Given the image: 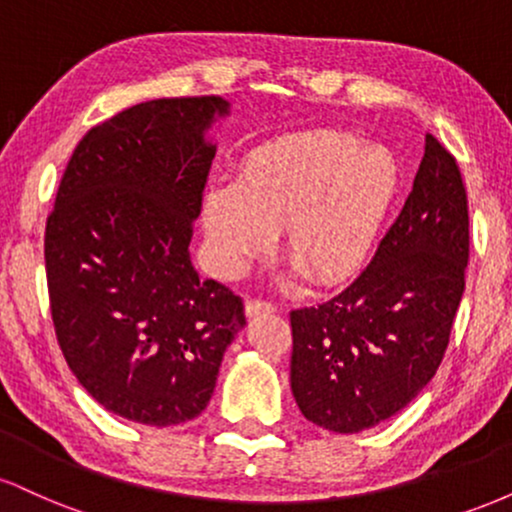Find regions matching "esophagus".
Listing matches in <instances>:
<instances>
[{"label": "esophagus", "mask_w": 512, "mask_h": 512, "mask_svg": "<svg viewBox=\"0 0 512 512\" xmlns=\"http://www.w3.org/2000/svg\"><path fill=\"white\" fill-rule=\"evenodd\" d=\"M269 313H276V305L267 303V301H260V298H250V301L245 303V315H248V317L269 315Z\"/></svg>", "instance_id": "obj_1"}]
</instances>
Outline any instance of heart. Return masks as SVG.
Instances as JSON below:
<instances>
[{
  "mask_svg": "<svg viewBox=\"0 0 512 512\" xmlns=\"http://www.w3.org/2000/svg\"><path fill=\"white\" fill-rule=\"evenodd\" d=\"M402 170L387 146L337 129L291 134L245 158L238 185L204 197L214 272L238 279L284 228V252L315 284L334 286L366 264L395 204Z\"/></svg>",
  "mask_w": 512,
  "mask_h": 512,
  "instance_id": "heart-1",
  "label": "heart"
}]
</instances>
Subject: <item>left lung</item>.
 Masks as SVG:
<instances>
[{
	"mask_svg": "<svg viewBox=\"0 0 512 512\" xmlns=\"http://www.w3.org/2000/svg\"><path fill=\"white\" fill-rule=\"evenodd\" d=\"M469 260V209L455 156L426 154L397 221L354 284L291 310V392L308 421L358 433L431 383L450 342Z\"/></svg>",
	"mask_w": 512,
	"mask_h": 512,
	"instance_id": "left-lung-1",
	"label": "left lung"
}]
</instances>
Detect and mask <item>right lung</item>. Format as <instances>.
<instances>
[{
	"label": "right lung",
	"mask_w": 512,
	"mask_h": 512,
	"mask_svg": "<svg viewBox=\"0 0 512 512\" xmlns=\"http://www.w3.org/2000/svg\"><path fill=\"white\" fill-rule=\"evenodd\" d=\"M219 96L158 98L91 127L45 226L57 342L86 392L122 419L175 426L207 409L243 301L190 260Z\"/></svg>",
	"instance_id": "right-lung-1"
}]
</instances>
